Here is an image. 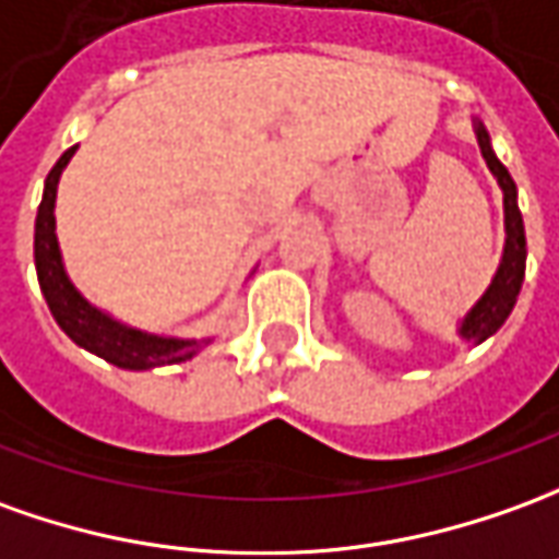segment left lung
<instances>
[{
	"instance_id": "1",
	"label": "left lung",
	"mask_w": 559,
	"mask_h": 559,
	"mask_svg": "<svg viewBox=\"0 0 559 559\" xmlns=\"http://www.w3.org/2000/svg\"><path fill=\"white\" fill-rule=\"evenodd\" d=\"M475 139H478V147H481V157L487 159L490 171L497 175L499 187H502V202H506V253H502L497 278H493V284L478 299V306L472 308L466 320H463V326H460L463 338L484 342L487 335H493L506 323L511 308L518 302V293H521V284H524L526 269V239L524 217H521V209H518V187L511 181L509 169L493 157L490 139H487L484 127H475Z\"/></svg>"
}]
</instances>
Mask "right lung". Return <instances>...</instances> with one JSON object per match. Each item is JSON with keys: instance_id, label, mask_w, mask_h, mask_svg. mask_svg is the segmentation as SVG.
<instances>
[{"instance_id": "right-lung-1", "label": "right lung", "mask_w": 559, "mask_h": 559, "mask_svg": "<svg viewBox=\"0 0 559 559\" xmlns=\"http://www.w3.org/2000/svg\"><path fill=\"white\" fill-rule=\"evenodd\" d=\"M75 147H69L57 166L50 169L45 181V197L38 205L35 217V272L38 284L48 299V308L53 320L62 326V333L69 335L75 345L87 347L93 354H99L103 360L115 362L120 369H154L166 362H181L193 357L199 347L209 342H193V338H159V335L139 333L130 326H120L103 311L90 306L87 299L72 287V281L66 278V269L60 260V245L53 233V202H57V185L66 169V163L72 159Z\"/></svg>"}]
</instances>
